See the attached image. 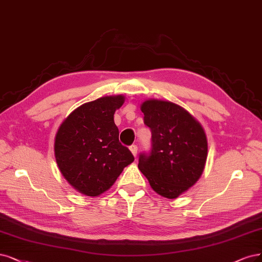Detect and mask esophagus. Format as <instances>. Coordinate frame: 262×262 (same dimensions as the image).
I'll return each mask as SVG.
<instances>
[{"instance_id": "1", "label": "esophagus", "mask_w": 262, "mask_h": 262, "mask_svg": "<svg viewBox=\"0 0 262 262\" xmlns=\"http://www.w3.org/2000/svg\"><path fill=\"white\" fill-rule=\"evenodd\" d=\"M129 148H130L131 152H132V154H133V156H134V157H137V152H138V146H137V145H134V144H132V145H131Z\"/></svg>"}]
</instances>
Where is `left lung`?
Instances as JSON below:
<instances>
[{
    "instance_id": "left-lung-1",
    "label": "left lung",
    "mask_w": 262,
    "mask_h": 262,
    "mask_svg": "<svg viewBox=\"0 0 262 262\" xmlns=\"http://www.w3.org/2000/svg\"><path fill=\"white\" fill-rule=\"evenodd\" d=\"M144 123L151 131V149L139 158V169L154 191L173 200L201 178L208 152L206 133L183 107L147 100L141 105Z\"/></svg>"
}]
</instances>
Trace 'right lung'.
Here are the masks:
<instances>
[{
  "mask_svg": "<svg viewBox=\"0 0 262 262\" xmlns=\"http://www.w3.org/2000/svg\"><path fill=\"white\" fill-rule=\"evenodd\" d=\"M123 95L104 96L79 106L57 130L54 151L58 169L81 194L98 196L110 189L134 157L119 142L115 112Z\"/></svg>",
  "mask_w": 262,
  "mask_h": 262,
  "instance_id": "1",
  "label": "right lung"
}]
</instances>
